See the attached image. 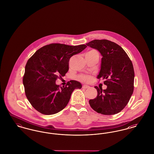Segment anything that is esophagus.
Wrapping results in <instances>:
<instances>
[{
  "label": "esophagus",
  "instance_id": "1",
  "mask_svg": "<svg viewBox=\"0 0 154 154\" xmlns=\"http://www.w3.org/2000/svg\"><path fill=\"white\" fill-rule=\"evenodd\" d=\"M89 88V86L87 85H82V88H84V89H87V88Z\"/></svg>",
  "mask_w": 154,
  "mask_h": 154
}]
</instances>
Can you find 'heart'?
Segmentation results:
<instances>
[{
    "label": "heart",
    "instance_id": "obj_1",
    "mask_svg": "<svg viewBox=\"0 0 154 154\" xmlns=\"http://www.w3.org/2000/svg\"><path fill=\"white\" fill-rule=\"evenodd\" d=\"M94 51H95V50H91V51L88 52ZM88 52H87V53H88ZM79 79L83 81H85V82L89 81L91 80V77L90 75H81L79 76Z\"/></svg>",
    "mask_w": 154,
    "mask_h": 154
}]
</instances>
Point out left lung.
Here are the masks:
<instances>
[{"label":"left lung","instance_id":"1","mask_svg":"<svg viewBox=\"0 0 154 154\" xmlns=\"http://www.w3.org/2000/svg\"><path fill=\"white\" fill-rule=\"evenodd\" d=\"M102 56L97 79L104 80L106 89L95 87L97 95L89 103L93 110L103 115L121 111L129 102L134 89V72L132 61L123 48L107 40H94L86 44Z\"/></svg>","mask_w":154,"mask_h":154}]
</instances>
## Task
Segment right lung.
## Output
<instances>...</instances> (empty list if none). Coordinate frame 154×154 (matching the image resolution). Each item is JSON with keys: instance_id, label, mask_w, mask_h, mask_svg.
Masks as SVG:
<instances>
[{"instance_id": "right-lung-1", "label": "right lung", "mask_w": 154, "mask_h": 154, "mask_svg": "<svg viewBox=\"0 0 154 154\" xmlns=\"http://www.w3.org/2000/svg\"><path fill=\"white\" fill-rule=\"evenodd\" d=\"M87 47L53 43L38 50L28 60L23 77L25 95L32 106L45 115L56 114L65 109L80 82L70 81L65 87L55 83L69 70L70 58Z\"/></svg>"}]
</instances>
